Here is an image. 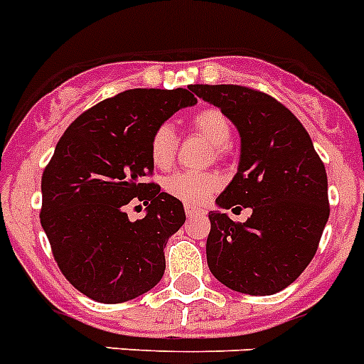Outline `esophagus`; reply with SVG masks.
<instances>
[{
	"label": "esophagus",
	"instance_id": "esophagus-1",
	"mask_svg": "<svg viewBox=\"0 0 364 364\" xmlns=\"http://www.w3.org/2000/svg\"><path fill=\"white\" fill-rule=\"evenodd\" d=\"M185 215L188 216V218H194V216H201L203 215V210L201 209H198V207H194V205H185Z\"/></svg>",
	"mask_w": 364,
	"mask_h": 364
}]
</instances>
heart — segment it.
Listing matches in <instances>:
<instances>
[{
  "label": "heart",
  "mask_w": 364,
  "mask_h": 364,
  "mask_svg": "<svg viewBox=\"0 0 364 364\" xmlns=\"http://www.w3.org/2000/svg\"><path fill=\"white\" fill-rule=\"evenodd\" d=\"M191 125L205 136L216 148V154H224V148L231 142L233 125L224 111L216 107H203L194 112ZM177 149V136L172 124H161L155 127L149 139V159L157 168H168L173 163ZM220 177L213 172H176L164 179V191L172 198L185 201L188 205H200L220 187Z\"/></svg>",
  "instance_id": "1"
}]
</instances>
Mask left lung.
Returning <instances> with one entry per match:
<instances>
[{"instance_id":"left-lung-1","label":"left lung","mask_w":364,"mask_h":364,"mask_svg":"<svg viewBox=\"0 0 364 364\" xmlns=\"http://www.w3.org/2000/svg\"><path fill=\"white\" fill-rule=\"evenodd\" d=\"M240 133V164L218 198L250 207L246 222L209 213L207 264L237 292L276 294L307 268L329 218L328 176L301 122L276 97L242 85H194Z\"/></svg>"}]
</instances>
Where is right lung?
Segmentation results:
<instances>
[{
  "mask_svg": "<svg viewBox=\"0 0 364 364\" xmlns=\"http://www.w3.org/2000/svg\"><path fill=\"white\" fill-rule=\"evenodd\" d=\"M198 100L185 88H133L79 114L42 172L41 224L63 276L102 304H122L157 285L164 246L185 224L177 198L154 176L149 139L157 125ZM144 200L131 223L124 205Z\"/></svg>",
  "mask_w": 364,
  "mask_h": 364,
  "instance_id": "1",
  "label": "right lung"
}]
</instances>
